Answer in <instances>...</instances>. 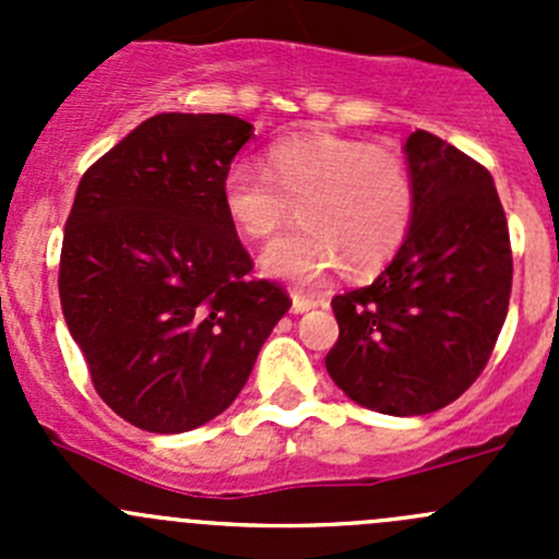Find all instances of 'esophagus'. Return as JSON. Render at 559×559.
<instances>
[{"mask_svg":"<svg viewBox=\"0 0 559 559\" xmlns=\"http://www.w3.org/2000/svg\"><path fill=\"white\" fill-rule=\"evenodd\" d=\"M316 306H319V300H313V297L300 295V292H295V295H292V313H306Z\"/></svg>","mask_w":559,"mask_h":559,"instance_id":"34e87169","label":"esophagus"}]
</instances>
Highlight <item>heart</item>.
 Instances as JSON below:
<instances>
[{"label": "heart", "instance_id": "heart-1", "mask_svg": "<svg viewBox=\"0 0 559 559\" xmlns=\"http://www.w3.org/2000/svg\"><path fill=\"white\" fill-rule=\"evenodd\" d=\"M222 205L251 240L278 233L297 205L302 227L262 253L264 273L316 284L341 264L365 275L384 267L414 224L416 183L400 151L341 134L311 132L275 140L264 170L235 165L222 180Z\"/></svg>", "mask_w": 559, "mask_h": 559}]
</instances>
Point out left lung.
Segmentation results:
<instances>
[{
  "label": "left lung",
  "instance_id": "left-lung-1",
  "mask_svg": "<svg viewBox=\"0 0 559 559\" xmlns=\"http://www.w3.org/2000/svg\"><path fill=\"white\" fill-rule=\"evenodd\" d=\"M405 156L416 183L411 233L373 284L332 297L341 335L324 362L354 403L421 416L487 368L514 262L487 167L425 129L405 140Z\"/></svg>",
  "mask_w": 559,
  "mask_h": 559
}]
</instances>
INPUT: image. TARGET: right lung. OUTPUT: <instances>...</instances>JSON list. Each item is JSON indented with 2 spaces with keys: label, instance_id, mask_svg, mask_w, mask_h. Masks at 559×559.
Segmentation results:
<instances>
[{
  "label": "right lung",
  "instance_id": "obj_1",
  "mask_svg": "<svg viewBox=\"0 0 559 559\" xmlns=\"http://www.w3.org/2000/svg\"><path fill=\"white\" fill-rule=\"evenodd\" d=\"M253 127L159 112L83 173L59 297L99 397L129 425L186 432L227 411L292 300L251 278L222 180Z\"/></svg>",
  "mask_w": 559,
  "mask_h": 559
}]
</instances>
